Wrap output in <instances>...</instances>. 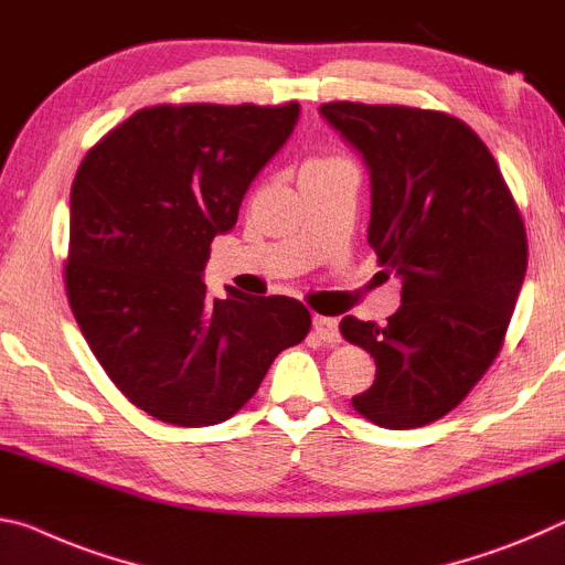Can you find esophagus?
Listing matches in <instances>:
<instances>
[{"label": "esophagus", "instance_id": "34e87169", "mask_svg": "<svg viewBox=\"0 0 565 565\" xmlns=\"http://www.w3.org/2000/svg\"><path fill=\"white\" fill-rule=\"evenodd\" d=\"M312 332L322 340V343H340V328L335 318H322L316 316L312 318Z\"/></svg>", "mask_w": 565, "mask_h": 565}]
</instances>
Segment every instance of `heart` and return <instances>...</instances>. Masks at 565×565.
Listing matches in <instances>:
<instances>
[{"instance_id":"1","label":"heart","mask_w":565,"mask_h":565,"mask_svg":"<svg viewBox=\"0 0 565 565\" xmlns=\"http://www.w3.org/2000/svg\"><path fill=\"white\" fill-rule=\"evenodd\" d=\"M332 162H345L343 157H322V160H312L310 164H332Z\"/></svg>"}]
</instances>
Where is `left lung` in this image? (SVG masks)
<instances>
[{"label":"left lung","instance_id":"8db88e82","mask_svg":"<svg viewBox=\"0 0 565 565\" xmlns=\"http://www.w3.org/2000/svg\"><path fill=\"white\" fill-rule=\"evenodd\" d=\"M320 115L363 154L367 243L403 282L387 326L340 322L375 360L353 405L381 428H420L456 408L503 345L529 265L521 212L493 154L456 117L360 102Z\"/></svg>","mask_w":565,"mask_h":565}]
</instances>
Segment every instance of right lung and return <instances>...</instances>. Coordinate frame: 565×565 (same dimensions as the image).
Segmentation results:
<instances>
[{"label":"right lung","instance_id":"add662e5","mask_svg":"<svg viewBox=\"0 0 565 565\" xmlns=\"http://www.w3.org/2000/svg\"><path fill=\"white\" fill-rule=\"evenodd\" d=\"M300 117L298 102L160 105L135 113L82 160L70 198V308L99 365L152 418L202 428L243 408L310 312L202 282L210 243Z\"/></svg>","mask_w":565,"mask_h":565}]
</instances>
